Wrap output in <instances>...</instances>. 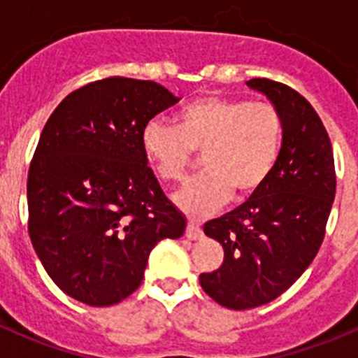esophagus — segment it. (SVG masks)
Returning <instances> with one entry per match:
<instances>
[{"label":"esophagus","mask_w":358,"mask_h":358,"mask_svg":"<svg viewBox=\"0 0 358 358\" xmlns=\"http://www.w3.org/2000/svg\"><path fill=\"white\" fill-rule=\"evenodd\" d=\"M185 235L188 240H199V238H202V229L195 222H188Z\"/></svg>","instance_id":"34e87169"}]
</instances>
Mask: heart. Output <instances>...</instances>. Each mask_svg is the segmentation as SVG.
<instances>
[{
	"label": "heart",
	"instance_id": "heart-1",
	"mask_svg": "<svg viewBox=\"0 0 358 358\" xmlns=\"http://www.w3.org/2000/svg\"><path fill=\"white\" fill-rule=\"evenodd\" d=\"M283 118L268 102L204 96L188 103L170 127L152 120L141 131V148L163 181L181 182L202 152L204 173L173 195L192 218L222 208L229 197H252L267 182L280 156Z\"/></svg>",
	"mask_w": 358,
	"mask_h": 358
}]
</instances>
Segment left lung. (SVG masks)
I'll return each instance as SVG.
<instances>
[{
  "mask_svg": "<svg viewBox=\"0 0 358 358\" xmlns=\"http://www.w3.org/2000/svg\"><path fill=\"white\" fill-rule=\"evenodd\" d=\"M248 85L280 110L283 141L260 192L204 224V233L222 243L224 262L199 281L231 310L271 303L305 273L327 233L337 185L330 138L308 100L268 78H251Z\"/></svg>",
  "mask_w": 358,
  "mask_h": 358,
  "instance_id": "obj_1",
  "label": "left lung"
}]
</instances>
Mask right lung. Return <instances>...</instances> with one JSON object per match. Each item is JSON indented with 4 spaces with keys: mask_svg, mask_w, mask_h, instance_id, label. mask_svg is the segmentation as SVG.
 Returning <instances> with one entry per match:
<instances>
[{
    "mask_svg": "<svg viewBox=\"0 0 358 358\" xmlns=\"http://www.w3.org/2000/svg\"><path fill=\"white\" fill-rule=\"evenodd\" d=\"M177 102L157 82L109 77L69 93L44 125L28 170V233L73 299L123 301L154 245L185 233L141 148L145 125Z\"/></svg>",
    "mask_w": 358,
    "mask_h": 358,
    "instance_id": "1",
    "label": "right lung"
}]
</instances>
